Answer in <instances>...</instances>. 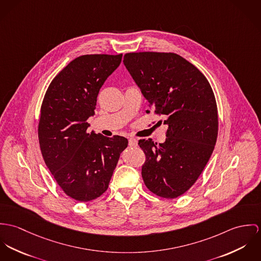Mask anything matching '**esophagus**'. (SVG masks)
I'll return each mask as SVG.
<instances>
[{
	"label": "esophagus",
	"instance_id": "esophagus-1",
	"mask_svg": "<svg viewBox=\"0 0 261 261\" xmlns=\"http://www.w3.org/2000/svg\"><path fill=\"white\" fill-rule=\"evenodd\" d=\"M138 145V142L135 138H129V146L130 147H136Z\"/></svg>",
	"mask_w": 261,
	"mask_h": 261
}]
</instances>
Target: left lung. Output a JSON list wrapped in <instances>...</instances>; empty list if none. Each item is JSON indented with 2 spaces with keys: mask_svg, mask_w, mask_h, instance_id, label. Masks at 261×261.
<instances>
[{
  "mask_svg": "<svg viewBox=\"0 0 261 261\" xmlns=\"http://www.w3.org/2000/svg\"><path fill=\"white\" fill-rule=\"evenodd\" d=\"M123 62L151 111L168 127L164 143L138 142L146 155L145 185L160 197L176 198L196 182L213 152L218 133L214 93L202 73L177 54L128 53Z\"/></svg>",
  "mask_w": 261,
  "mask_h": 261,
  "instance_id": "obj_1",
  "label": "left lung"
}]
</instances>
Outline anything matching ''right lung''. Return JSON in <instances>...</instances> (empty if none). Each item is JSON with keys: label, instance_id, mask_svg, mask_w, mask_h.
Returning a JSON list of instances; mask_svg holds the SVG:
<instances>
[{"label": "right lung", "instance_id": "add662e5", "mask_svg": "<svg viewBox=\"0 0 261 261\" xmlns=\"http://www.w3.org/2000/svg\"><path fill=\"white\" fill-rule=\"evenodd\" d=\"M121 60L122 54L74 59L53 79L42 103L38 135L43 158L62 190L77 201H91L107 190L128 146L125 137L87 132L99 91Z\"/></svg>", "mask_w": 261, "mask_h": 261}]
</instances>
